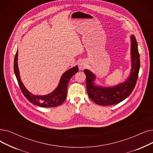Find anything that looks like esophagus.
I'll use <instances>...</instances> for the list:
<instances>
[{
    "mask_svg": "<svg viewBox=\"0 0 153 153\" xmlns=\"http://www.w3.org/2000/svg\"><path fill=\"white\" fill-rule=\"evenodd\" d=\"M86 65H87V63H86V62L85 61H84V60H82V61H81L80 62H79V65H78L79 68V69H80V70L84 69L86 67Z\"/></svg>",
    "mask_w": 153,
    "mask_h": 153,
    "instance_id": "esophagus-1",
    "label": "esophagus"
}]
</instances>
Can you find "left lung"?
<instances>
[{"instance_id": "left-lung-1", "label": "left lung", "mask_w": 153, "mask_h": 153, "mask_svg": "<svg viewBox=\"0 0 153 153\" xmlns=\"http://www.w3.org/2000/svg\"><path fill=\"white\" fill-rule=\"evenodd\" d=\"M131 39L132 68L131 75L125 82L112 88H101L94 84L95 76L88 69L84 71L86 76V89L92 101L101 105L117 104L127 98L133 91L136 84L140 68V59L137 43L134 35Z\"/></svg>"}]
</instances>
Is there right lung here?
Returning a JSON list of instances; mask_svg holds the SVG:
<instances>
[{
    "mask_svg": "<svg viewBox=\"0 0 153 153\" xmlns=\"http://www.w3.org/2000/svg\"><path fill=\"white\" fill-rule=\"evenodd\" d=\"M17 57L18 52L17 51L14 63V72L19 87L26 99L30 102L42 108H54L61 105L67 97V88L70 79L79 71L77 66H75L64 73L57 88L51 94L46 96H34L27 90L21 80L17 64Z\"/></svg>",
    "mask_w": 153,
    "mask_h": 153,
    "instance_id": "right-lung-1",
    "label": "right lung"
}]
</instances>
